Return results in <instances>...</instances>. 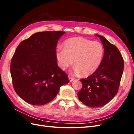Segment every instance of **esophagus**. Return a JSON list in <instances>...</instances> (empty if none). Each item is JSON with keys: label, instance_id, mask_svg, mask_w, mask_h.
<instances>
[{"label": "esophagus", "instance_id": "1", "mask_svg": "<svg viewBox=\"0 0 134 134\" xmlns=\"http://www.w3.org/2000/svg\"><path fill=\"white\" fill-rule=\"evenodd\" d=\"M68 78H69V81H70V82H72V81L74 79V78H73V77L70 76H69Z\"/></svg>", "mask_w": 134, "mask_h": 134}]
</instances>
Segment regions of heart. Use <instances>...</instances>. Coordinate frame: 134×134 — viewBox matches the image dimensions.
Returning a JSON list of instances; mask_svg holds the SVG:
<instances>
[{
	"label": "heart",
	"mask_w": 134,
	"mask_h": 134,
	"mask_svg": "<svg viewBox=\"0 0 134 134\" xmlns=\"http://www.w3.org/2000/svg\"><path fill=\"white\" fill-rule=\"evenodd\" d=\"M104 54L103 46L98 41H92L81 37L70 38L64 43V49L56 50V57L60 68L66 70L72 64L76 74L84 76L94 72L100 65Z\"/></svg>",
	"instance_id": "b5f03b06"
}]
</instances>
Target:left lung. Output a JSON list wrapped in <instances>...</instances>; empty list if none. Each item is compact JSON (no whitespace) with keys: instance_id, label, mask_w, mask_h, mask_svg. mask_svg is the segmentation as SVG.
Returning <instances> with one entry per match:
<instances>
[{"instance_id":"8db88e82","label":"left lung","mask_w":134,"mask_h":134,"mask_svg":"<svg viewBox=\"0 0 134 134\" xmlns=\"http://www.w3.org/2000/svg\"><path fill=\"white\" fill-rule=\"evenodd\" d=\"M99 37L104 47L103 58L97 70L80 79L82 88L78 93L79 99L90 107L103 106L117 94L122 77L124 61L117 47L103 36Z\"/></svg>"}]
</instances>
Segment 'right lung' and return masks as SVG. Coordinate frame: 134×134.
<instances>
[{"mask_svg":"<svg viewBox=\"0 0 134 134\" xmlns=\"http://www.w3.org/2000/svg\"><path fill=\"white\" fill-rule=\"evenodd\" d=\"M64 31L37 32L23 40L11 60L10 74L17 94L28 103L45 104L69 82L58 66L56 48Z\"/></svg>","mask_w":134,"mask_h":134,"instance_id":"1","label":"right lung"}]
</instances>
